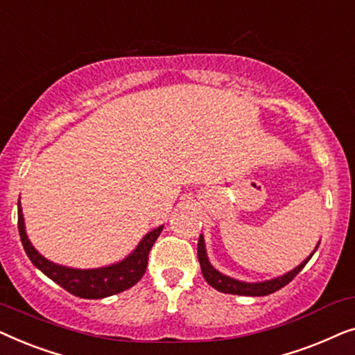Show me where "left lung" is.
Returning a JSON list of instances; mask_svg holds the SVG:
<instances>
[{"label":"left lung","instance_id":"1","mask_svg":"<svg viewBox=\"0 0 355 355\" xmlns=\"http://www.w3.org/2000/svg\"><path fill=\"white\" fill-rule=\"evenodd\" d=\"M320 242L315 247L312 254H310L307 259H305L302 263L295 266L294 270L288 271V273L283 276H276L273 279H266V281H259V283H245V281H239L231 278V276L223 275L221 271H218L215 266L210 263L207 255V249H205V239H203V234L198 237V247H197V255H198V261H200V268H202V275L203 278L211 288H215L216 291L225 294H236V295H252V297H259V295H268L273 294L276 291L284 288L286 284H289L291 281L295 278V275H299V271L307 265V261L312 259V255L315 254V250L318 249Z\"/></svg>","mask_w":355,"mask_h":355}]
</instances>
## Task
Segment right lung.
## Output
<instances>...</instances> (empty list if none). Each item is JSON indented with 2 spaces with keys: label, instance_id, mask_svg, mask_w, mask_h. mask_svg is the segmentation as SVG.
I'll return each instance as SVG.
<instances>
[{
  "label": "right lung",
  "instance_id": "obj_1",
  "mask_svg": "<svg viewBox=\"0 0 355 355\" xmlns=\"http://www.w3.org/2000/svg\"><path fill=\"white\" fill-rule=\"evenodd\" d=\"M17 227L19 236H21L24 250L33 265L46 275L48 278L64 288L67 293L77 295L82 299H103L108 295H114L123 293V291L132 288L137 284L142 276L145 275L148 263V252L158 239L159 232L163 231L164 226L155 227L153 231L147 232L139 242L137 247L130 254L118 263L101 266V268H90V270H79L71 268V266H62L53 263L45 259L32 242L28 241L26 232V223H24L21 200L17 202Z\"/></svg>",
  "mask_w": 355,
  "mask_h": 355
}]
</instances>
